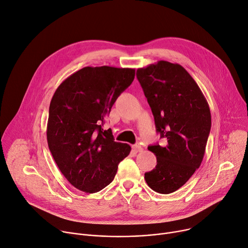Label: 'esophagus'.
Instances as JSON below:
<instances>
[{
  "label": "esophagus",
  "instance_id": "esophagus-1",
  "mask_svg": "<svg viewBox=\"0 0 248 248\" xmlns=\"http://www.w3.org/2000/svg\"><path fill=\"white\" fill-rule=\"evenodd\" d=\"M132 149H133V151H136V152H141V151H142V147H141L139 143L134 144V145L132 146Z\"/></svg>",
  "mask_w": 248,
  "mask_h": 248
}]
</instances>
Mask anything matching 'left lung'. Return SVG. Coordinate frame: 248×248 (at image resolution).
Returning <instances> with one entry per match:
<instances>
[{
	"label": "left lung",
	"instance_id": "obj_1",
	"mask_svg": "<svg viewBox=\"0 0 248 248\" xmlns=\"http://www.w3.org/2000/svg\"><path fill=\"white\" fill-rule=\"evenodd\" d=\"M154 117L156 131L165 146L149 145L155 168L144 174L155 192L170 194L181 188L204 158L211 130L209 104L184 67L160 60L137 70Z\"/></svg>",
	"mask_w": 248,
	"mask_h": 248
}]
</instances>
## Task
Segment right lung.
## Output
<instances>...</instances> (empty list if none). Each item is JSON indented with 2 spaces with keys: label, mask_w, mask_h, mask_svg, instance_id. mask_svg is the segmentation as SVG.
I'll return each mask as SVG.
<instances>
[{
  "label": "right lung",
  "mask_w": 248,
  "mask_h": 248,
  "mask_svg": "<svg viewBox=\"0 0 248 248\" xmlns=\"http://www.w3.org/2000/svg\"><path fill=\"white\" fill-rule=\"evenodd\" d=\"M134 75L131 68L84 67L65 79L51 99L48 147L61 173L80 191L96 193L107 187L131 150L102 126Z\"/></svg>",
  "instance_id": "right-lung-1"
}]
</instances>
